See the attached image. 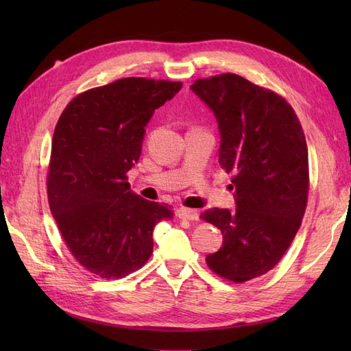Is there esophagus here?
I'll return each mask as SVG.
<instances>
[{
  "label": "esophagus",
  "mask_w": 351,
  "mask_h": 351,
  "mask_svg": "<svg viewBox=\"0 0 351 351\" xmlns=\"http://www.w3.org/2000/svg\"><path fill=\"white\" fill-rule=\"evenodd\" d=\"M176 215L180 219L190 221H197L200 219V213L197 210H191V208H180V210L176 211Z\"/></svg>",
  "instance_id": "esophagus-1"
}]
</instances>
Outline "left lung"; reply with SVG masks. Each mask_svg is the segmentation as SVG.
Listing matches in <instances>:
<instances>
[{
  "instance_id": "8db88e82",
  "label": "left lung",
  "mask_w": 351,
  "mask_h": 351,
  "mask_svg": "<svg viewBox=\"0 0 351 351\" xmlns=\"http://www.w3.org/2000/svg\"><path fill=\"white\" fill-rule=\"evenodd\" d=\"M220 132L219 162L234 173L235 210L211 208L200 217L223 234L206 256L213 271L232 282L265 274L282 259L302 225L308 202L306 138L289 104L235 73L190 86Z\"/></svg>"
}]
</instances>
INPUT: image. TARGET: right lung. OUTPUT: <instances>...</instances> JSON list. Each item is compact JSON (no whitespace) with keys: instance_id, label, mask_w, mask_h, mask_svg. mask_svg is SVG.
Here are the masks:
<instances>
[{"instance_id":"obj_1","label":"right lung","mask_w":351,"mask_h":351,"mask_svg":"<svg viewBox=\"0 0 351 351\" xmlns=\"http://www.w3.org/2000/svg\"><path fill=\"white\" fill-rule=\"evenodd\" d=\"M182 83L122 78L69 102L52 137L48 200L66 244L86 270L121 279L145 265L167 206L130 190L146 126Z\"/></svg>"}]
</instances>
